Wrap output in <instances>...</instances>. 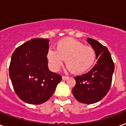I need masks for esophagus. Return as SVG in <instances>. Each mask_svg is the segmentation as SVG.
<instances>
[{
  "label": "esophagus",
  "instance_id": "34e87169",
  "mask_svg": "<svg viewBox=\"0 0 126 126\" xmlns=\"http://www.w3.org/2000/svg\"><path fill=\"white\" fill-rule=\"evenodd\" d=\"M62 79H63V80H67V79H69V77H66V76H63V77H62Z\"/></svg>",
  "mask_w": 126,
  "mask_h": 126
}]
</instances>
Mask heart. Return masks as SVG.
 <instances>
[{
	"mask_svg": "<svg viewBox=\"0 0 126 126\" xmlns=\"http://www.w3.org/2000/svg\"><path fill=\"white\" fill-rule=\"evenodd\" d=\"M95 49L75 38H67L57 42L55 50L49 49L47 58L50 68L59 71L65 60L69 69L75 74L82 73L92 67L95 62Z\"/></svg>",
	"mask_w": 126,
	"mask_h": 126,
	"instance_id": "heart-1",
	"label": "heart"
}]
</instances>
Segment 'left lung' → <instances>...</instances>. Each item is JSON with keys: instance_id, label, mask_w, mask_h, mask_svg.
Here are the masks:
<instances>
[{"instance_id": "obj_1", "label": "left lung", "mask_w": 126, "mask_h": 126, "mask_svg": "<svg viewBox=\"0 0 126 126\" xmlns=\"http://www.w3.org/2000/svg\"><path fill=\"white\" fill-rule=\"evenodd\" d=\"M88 42L95 51L97 62L90 72L74 77L76 85L73 94L79 102L92 104L101 100L109 91L114 64L106 46L90 38H88Z\"/></svg>"}]
</instances>
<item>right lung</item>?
Wrapping results in <instances>:
<instances>
[{"mask_svg":"<svg viewBox=\"0 0 126 126\" xmlns=\"http://www.w3.org/2000/svg\"><path fill=\"white\" fill-rule=\"evenodd\" d=\"M47 38H33L15 49L9 75L16 95L23 101L39 105L53 95L62 77L47 67Z\"/></svg>","mask_w":126,"mask_h":126,"instance_id":"add662e5","label":"right lung"}]
</instances>
